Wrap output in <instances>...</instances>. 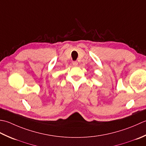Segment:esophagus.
<instances>
[{"label": "esophagus", "instance_id": "1", "mask_svg": "<svg viewBox=\"0 0 146 146\" xmlns=\"http://www.w3.org/2000/svg\"><path fill=\"white\" fill-rule=\"evenodd\" d=\"M72 65L74 67H77V65H78V62L76 61H74V62H72Z\"/></svg>", "mask_w": 146, "mask_h": 146}]
</instances>
